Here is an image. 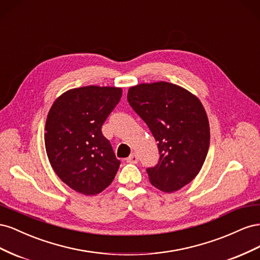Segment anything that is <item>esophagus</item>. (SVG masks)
Masks as SVG:
<instances>
[{
    "label": "esophagus",
    "instance_id": "34e87169",
    "mask_svg": "<svg viewBox=\"0 0 260 260\" xmlns=\"http://www.w3.org/2000/svg\"><path fill=\"white\" fill-rule=\"evenodd\" d=\"M138 161H139V157L137 154H132L127 158V162H130V164H137Z\"/></svg>",
    "mask_w": 260,
    "mask_h": 260
}]
</instances>
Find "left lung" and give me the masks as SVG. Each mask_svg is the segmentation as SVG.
Masks as SVG:
<instances>
[{"label": "left lung", "instance_id": "left-lung-1", "mask_svg": "<svg viewBox=\"0 0 260 260\" xmlns=\"http://www.w3.org/2000/svg\"><path fill=\"white\" fill-rule=\"evenodd\" d=\"M129 104L157 141L159 162L147 169L149 182L171 193L199 175L209 148V121L200 99L167 81L130 86Z\"/></svg>", "mask_w": 260, "mask_h": 260}]
</instances>
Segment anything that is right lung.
<instances>
[{
  "instance_id": "obj_1",
  "label": "right lung",
  "mask_w": 260,
  "mask_h": 260,
  "mask_svg": "<svg viewBox=\"0 0 260 260\" xmlns=\"http://www.w3.org/2000/svg\"><path fill=\"white\" fill-rule=\"evenodd\" d=\"M121 94L117 86L86 85L60 94L50 108L46 155L55 174L78 193L104 191L119 168L120 160L101 129Z\"/></svg>"
}]
</instances>
